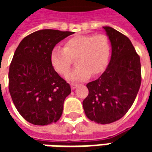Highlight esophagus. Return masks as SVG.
<instances>
[{
	"instance_id": "1",
	"label": "esophagus",
	"mask_w": 152,
	"mask_h": 152,
	"mask_svg": "<svg viewBox=\"0 0 152 152\" xmlns=\"http://www.w3.org/2000/svg\"><path fill=\"white\" fill-rule=\"evenodd\" d=\"M77 86H78V85L76 84V83H72V84L71 85V87H72V89H76V87H77Z\"/></svg>"
}]
</instances>
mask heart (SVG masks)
<instances>
[{
  "label": "heart",
  "instance_id": "1",
  "mask_svg": "<svg viewBox=\"0 0 152 152\" xmlns=\"http://www.w3.org/2000/svg\"><path fill=\"white\" fill-rule=\"evenodd\" d=\"M110 54L111 45L105 35H80L66 40L63 48H53L50 59L57 72L66 75L76 58L77 66L66 79L77 81L88 79L91 74L97 76L102 73L108 64Z\"/></svg>",
  "mask_w": 152,
  "mask_h": 152
}]
</instances>
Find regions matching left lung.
<instances>
[{"label": "left lung", "mask_w": 152, "mask_h": 152, "mask_svg": "<svg viewBox=\"0 0 152 152\" xmlns=\"http://www.w3.org/2000/svg\"><path fill=\"white\" fill-rule=\"evenodd\" d=\"M112 44L108 66L99 79L88 83L83 101L86 116L98 124L120 120L133 105L142 81L140 57L130 40L110 27H103Z\"/></svg>", "instance_id": "left-lung-1"}]
</instances>
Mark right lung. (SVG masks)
Here are the masks:
<instances>
[{
  "mask_svg": "<svg viewBox=\"0 0 152 152\" xmlns=\"http://www.w3.org/2000/svg\"><path fill=\"white\" fill-rule=\"evenodd\" d=\"M72 31L39 30L23 39L9 70V91L25 120L36 125L55 123L63 114L71 87L50 63L53 48Z\"/></svg>",
  "mask_w": 152,
  "mask_h": 152,
  "instance_id": "right-lung-1",
  "label": "right lung"
}]
</instances>
